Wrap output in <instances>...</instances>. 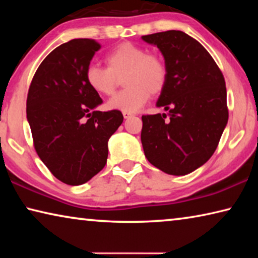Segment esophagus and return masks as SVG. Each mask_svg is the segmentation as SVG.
<instances>
[{
  "mask_svg": "<svg viewBox=\"0 0 258 258\" xmlns=\"http://www.w3.org/2000/svg\"><path fill=\"white\" fill-rule=\"evenodd\" d=\"M123 116H124L125 119H127V118H130V117H132L133 115H132V113H130V112H123Z\"/></svg>",
  "mask_w": 258,
  "mask_h": 258,
  "instance_id": "obj_1",
  "label": "esophagus"
}]
</instances>
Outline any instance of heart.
<instances>
[{
	"instance_id": "b5f03b06",
	"label": "heart",
	"mask_w": 258,
	"mask_h": 258,
	"mask_svg": "<svg viewBox=\"0 0 258 258\" xmlns=\"http://www.w3.org/2000/svg\"><path fill=\"white\" fill-rule=\"evenodd\" d=\"M108 68L90 63L85 69L87 85L94 92L110 95L118 77L126 89L108 100L107 107L123 112H137L145 107L151 94L163 91L167 82V67L159 55L148 53L145 47L121 43L106 55Z\"/></svg>"
}]
</instances>
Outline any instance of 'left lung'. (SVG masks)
<instances>
[{"label": "left lung", "instance_id": "8db88e82", "mask_svg": "<svg viewBox=\"0 0 258 258\" xmlns=\"http://www.w3.org/2000/svg\"><path fill=\"white\" fill-rule=\"evenodd\" d=\"M164 56L167 82L157 107L166 113L142 116L141 142L149 163L169 175H186L216 150L228 124L223 74L208 51L181 30L141 37Z\"/></svg>", "mask_w": 258, "mask_h": 258}]
</instances>
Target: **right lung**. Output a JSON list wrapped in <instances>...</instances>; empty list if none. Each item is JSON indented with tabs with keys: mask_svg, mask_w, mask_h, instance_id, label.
Returning <instances> with one entry per match:
<instances>
[{
	"mask_svg": "<svg viewBox=\"0 0 258 258\" xmlns=\"http://www.w3.org/2000/svg\"><path fill=\"white\" fill-rule=\"evenodd\" d=\"M100 44L76 38L51 52L33 77L27 120L38 157L53 175L81 185L101 171L108 141L123 123L119 110L99 111V93L87 85L85 69Z\"/></svg>",
	"mask_w": 258,
	"mask_h": 258,
	"instance_id": "right-lung-1",
	"label": "right lung"
}]
</instances>
